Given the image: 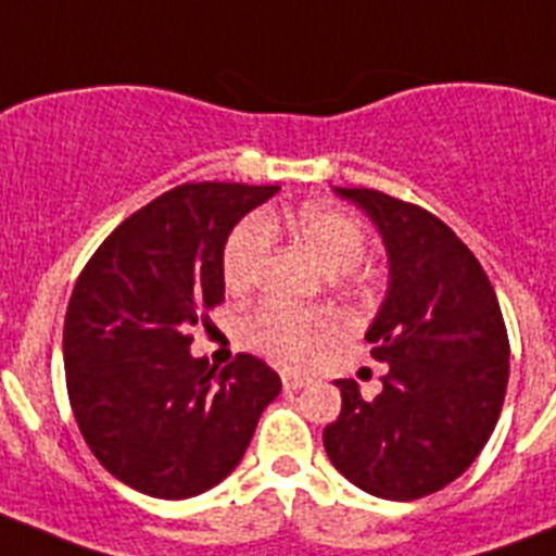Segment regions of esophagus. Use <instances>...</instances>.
Wrapping results in <instances>:
<instances>
[{
	"label": "esophagus",
	"mask_w": 556,
	"mask_h": 556,
	"mask_svg": "<svg viewBox=\"0 0 556 556\" xmlns=\"http://www.w3.org/2000/svg\"><path fill=\"white\" fill-rule=\"evenodd\" d=\"M312 383V378L308 375H300V371H282V387L288 389V392H296V389H303Z\"/></svg>",
	"instance_id": "1"
}]
</instances>
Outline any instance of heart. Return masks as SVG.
Segmentation results:
<instances>
[{
	"label": "heart",
	"instance_id": "b5f03b06",
	"mask_svg": "<svg viewBox=\"0 0 556 556\" xmlns=\"http://www.w3.org/2000/svg\"><path fill=\"white\" fill-rule=\"evenodd\" d=\"M291 236L326 274L338 277L355 270L366 256V230L349 210L308 201L303 207L262 218H248L227 236L222 253V274L230 291H248L260 279L270 251V236ZM338 331L323 312H288L265 305L244 320V340L256 352L279 364H308Z\"/></svg>",
	"mask_w": 556,
	"mask_h": 556
}]
</instances>
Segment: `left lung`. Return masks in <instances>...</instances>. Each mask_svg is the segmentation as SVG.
I'll return each instance as SVG.
<instances>
[{"mask_svg": "<svg viewBox=\"0 0 556 556\" xmlns=\"http://www.w3.org/2000/svg\"><path fill=\"white\" fill-rule=\"evenodd\" d=\"M334 192L364 210L387 248V296L366 340L389 371L375 397L334 380L343 406L323 444L361 491L421 500L465 473L500 421L510 357L500 300L441 218L366 187Z\"/></svg>", "mask_w": 556, "mask_h": 556, "instance_id": "1", "label": "left lung"}]
</instances>
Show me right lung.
I'll list each match as a JSON object with an SVG mask.
<instances>
[{"label":"right lung","mask_w":556,"mask_h":556,"mask_svg":"<svg viewBox=\"0 0 556 556\" xmlns=\"http://www.w3.org/2000/svg\"><path fill=\"white\" fill-rule=\"evenodd\" d=\"M279 187L201 181L164 192L100 244L68 300L65 387L109 473L155 500H190L233 473L282 380L239 355L192 357L190 329L225 300L227 236Z\"/></svg>","instance_id":"1"}]
</instances>
